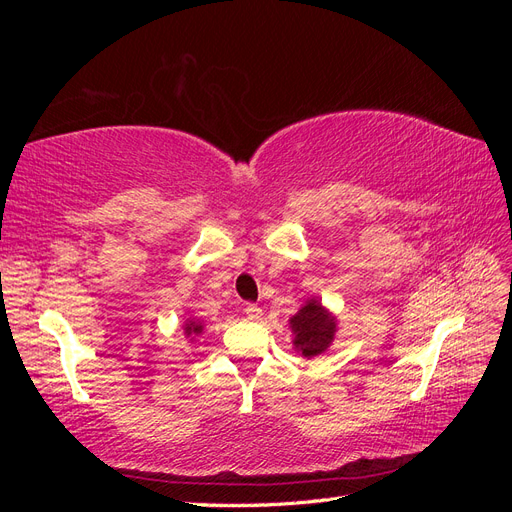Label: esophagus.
I'll list each match as a JSON object with an SVG mask.
<instances>
[{
    "mask_svg": "<svg viewBox=\"0 0 512 512\" xmlns=\"http://www.w3.org/2000/svg\"><path fill=\"white\" fill-rule=\"evenodd\" d=\"M245 316L250 318V320H260L262 318V309L256 305V303H245Z\"/></svg>",
    "mask_w": 512,
    "mask_h": 512,
    "instance_id": "34e87169",
    "label": "esophagus"
}]
</instances>
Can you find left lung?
<instances>
[{"instance_id":"1","label":"left lung","mask_w":512,"mask_h":512,"mask_svg":"<svg viewBox=\"0 0 512 512\" xmlns=\"http://www.w3.org/2000/svg\"><path fill=\"white\" fill-rule=\"evenodd\" d=\"M290 327L294 333V346L307 359L327 350L335 335V320L324 312L318 301H307L299 314L292 316Z\"/></svg>"}]
</instances>
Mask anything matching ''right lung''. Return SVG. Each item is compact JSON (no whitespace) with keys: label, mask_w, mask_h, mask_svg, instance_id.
Listing matches in <instances>:
<instances>
[{"label":"right lung","mask_w":512,"mask_h":512,"mask_svg":"<svg viewBox=\"0 0 512 512\" xmlns=\"http://www.w3.org/2000/svg\"><path fill=\"white\" fill-rule=\"evenodd\" d=\"M185 333H188V335L203 333V327H200V324H196V322H190V324H185Z\"/></svg>","instance_id":"obj_1"}]
</instances>
